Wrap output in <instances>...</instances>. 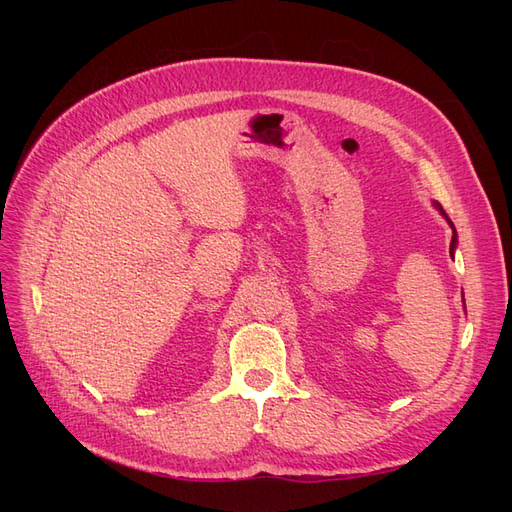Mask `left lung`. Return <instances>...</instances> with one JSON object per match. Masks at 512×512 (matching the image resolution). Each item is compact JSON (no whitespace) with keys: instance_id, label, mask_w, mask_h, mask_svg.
Here are the masks:
<instances>
[{"instance_id":"8db88e82","label":"left lung","mask_w":512,"mask_h":512,"mask_svg":"<svg viewBox=\"0 0 512 512\" xmlns=\"http://www.w3.org/2000/svg\"><path fill=\"white\" fill-rule=\"evenodd\" d=\"M433 207H436L442 215H444V218H446V222H448V226H451L453 228V239H451V256L455 254V247H457V230H455V226H453V222H451V218H448V215H446V211L442 209V205L440 203H433Z\"/></svg>"}]
</instances>
